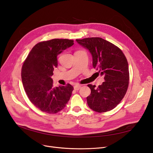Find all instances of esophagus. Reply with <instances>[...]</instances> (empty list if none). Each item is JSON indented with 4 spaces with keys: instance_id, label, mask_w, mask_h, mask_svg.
<instances>
[{
    "instance_id": "34e87169",
    "label": "esophagus",
    "mask_w": 153,
    "mask_h": 153,
    "mask_svg": "<svg viewBox=\"0 0 153 153\" xmlns=\"http://www.w3.org/2000/svg\"><path fill=\"white\" fill-rule=\"evenodd\" d=\"M81 88V85L79 84H76L75 86H74V89L75 91H78Z\"/></svg>"
}]
</instances>
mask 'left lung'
<instances>
[{
	"instance_id": "obj_1",
	"label": "left lung",
	"mask_w": 153,
	"mask_h": 153,
	"mask_svg": "<svg viewBox=\"0 0 153 153\" xmlns=\"http://www.w3.org/2000/svg\"><path fill=\"white\" fill-rule=\"evenodd\" d=\"M76 41L89 51L93 68L105 79L97 88L87 85L91 90V94L87 97L88 106L100 113L114 109L121 102L128 87L129 75L126 57L119 48L101 38Z\"/></svg>"
}]
</instances>
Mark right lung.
Masks as SVG:
<instances>
[{
	"label": "right lung",
	"mask_w": 153,
	"mask_h": 153,
	"mask_svg": "<svg viewBox=\"0 0 153 153\" xmlns=\"http://www.w3.org/2000/svg\"><path fill=\"white\" fill-rule=\"evenodd\" d=\"M73 40L53 39L36 44L23 64L22 80L29 100L42 112L56 114L68 103L73 90L70 84L53 86L57 55L73 45Z\"/></svg>",
	"instance_id": "right-lung-1"
}]
</instances>
